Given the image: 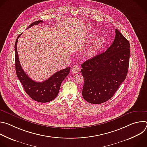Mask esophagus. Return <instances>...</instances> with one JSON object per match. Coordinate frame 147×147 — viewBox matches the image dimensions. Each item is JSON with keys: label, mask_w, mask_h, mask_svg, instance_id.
Segmentation results:
<instances>
[{"label": "esophagus", "mask_w": 147, "mask_h": 147, "mask_svg": "<svg viewBox=\"0 0 147 147\" xmlns=\"http://www.w3.org/2000/svg\"><path fill=\"white\" fill-rule=\"evenodd\" d=\"M80 69L77 65H75L73 66V67L71 68V71L73 73H78L80 72Z\"/></svg>", "instance_id": "obj_1"}]
</instances>
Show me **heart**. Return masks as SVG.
Instances as JSON below:
<instances>
[{"label": "heart", "instance_id": "b5f03b06", "mask_svg": "<svg viewBox=\"0 0 147 147\" xmlns=\"http://www.w3.org/2000/svg\"><path fill=\"white\" fill-rule=\"evenodd\" d=\"M95 36V34L92 32L89 34L90 39H92ZM107 43V39L103 35H100L95 38L90 45V47L86 51L85 56L88 59H92L98 55L99 52L105 45Z\"/></svg>", "mask_w": 147, "mask_h": 147}]
</instances>
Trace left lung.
I'll list each match as a JSON object with an SVG mask.
<instances>
[{
  "mask_svg": "<svg viewBox=\"0 0 147 147\" xmlns=\"http://www.w3.org/2000/svg\"><path fill=\"white\" fill-rule=\"evenodd\" d=\"M111 46L105 52L81 65L84 78L82 96L86 101L100 104L109 100L127 76L130 45L117 29Z\"/></svg>",
  "mask_w": 147,
  "mask_h": 147,
  "instance_id": "8db88e82",
  "label": "left lung"
}]
</instances>
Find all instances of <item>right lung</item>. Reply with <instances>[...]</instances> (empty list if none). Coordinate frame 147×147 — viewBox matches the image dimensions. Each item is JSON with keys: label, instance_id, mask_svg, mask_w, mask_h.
Segmentation results:
<instances>
[{"label": "right lung", "instance_id": "right-lung-1", "mask_svg": "<svg viewBox=\"0 0 147 147\" xmlns=\"http://www.w3.org/2000/svg\"><path fill=\"white\" fill-rule=\"evenodd\" d=\"M39 23H43L42 20H38L33 22L28 27L37 25ZM22 34H20L16 40L14 45L15 51V67L17 76L24 87L26 93L33 100L39 102H48L53 100L58 95L60 85L69 74L70 67L61 70L49 77L43 82H36L31 79L24 72L20 63L18 52L17 50V44L18 38Z\"/></svg>", "mask_w": 147, "mask_h": 147}]
</instances>
